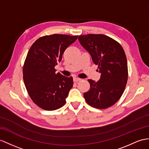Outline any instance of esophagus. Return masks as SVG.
<instances>
[{
    "mask_svg": "<svg viewBox=\"0 0 149 149\" xmlns=\"http://www.w3.org/2000/svg\"><path fill=\"white\" fill-rule=\"evenodd\" d=\"M73 80H74V82H79V81H81V79L78 78V77H74V78H73Z\"/></svg>",
    "mask_w": 149,
    "mask_h": 149,
    "instance_id": "34e87169",
    "label": "esophagus"
}]
</instances>
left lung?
<instances>
[{"label":"left lung","mask_w":149,"mask_h":149,"mask_svg":"<svg viewBox=\"0 0 149 149\" xmlns=\"http://www.w3.org/2000/svg\"><path fill=\"white\" fill-rule=\"evenodd\" d=\"M78 39L101 74L97 82L88 80L90 89L84 97L94 108H109L120 100L127 83L128 65L123 49L116 41L101 34L81 35Z\"/></svg>","instance_id":"obj_1"}]
</instances>
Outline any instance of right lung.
Masks as SVG:
<instances>
[{"label":"right lung","instance_id":"right-lung-1","mask_svg":"<svg viewBox=\"0 0 149 149\" xmlns=\"http://www.w3.org/2000/svg\"><path fill=\"white\" fill-rule=\"evenodd\" d=\"M78 36L54 35L41 37L28 51L23 66V80L33 101L41 108L53 111L65 104L73 78L56 73L55 67Z\"/></svg>","mask_w":149,"mask_h":149}]
</instances>
